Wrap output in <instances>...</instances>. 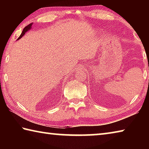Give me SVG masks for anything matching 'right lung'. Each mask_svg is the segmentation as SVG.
Segmentation results:
<instances>
[{"mask_svg":"<svg viewBox=\"0 0 149 149\" xmlns=\"http://www.w3.org/2000/svg\"><path fill=\"white\" fill-rule=\"evenodd\" d=\"M32 25H33V23L30 24H29V25H27V26L26 27H24V29H23V31H22V34L20 35V36L18 37V39H17V40H19V39H21L22 37V36H24V35H25V33H26L27 31H29V29H31Z\"/></svg>","mask_w":149,"mask_h":149,"instance_id":"obj_1","label":"right lung"}]
</instances>
